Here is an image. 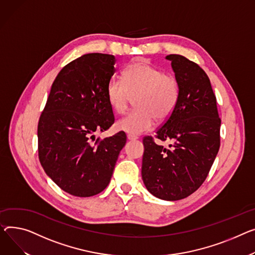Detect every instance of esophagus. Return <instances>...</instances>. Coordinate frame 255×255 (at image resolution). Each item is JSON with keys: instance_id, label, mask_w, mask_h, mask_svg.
<instances>
[{"instance_id": "esophagus-1", "label": "esophagus", "mask_w": 255, "mask_h": 255, "mask_svg": "<svg viewBox=\"0 0 255 255\" xmlns=\"http://www.w3.org/2000/svg\"><path fill=\"white\" fill-rule=\"evenodd\" d=\"M127 139L128 140H136L137 136H135V135H132V134H128L127 135Z\"/></svg>"}]
</instances>
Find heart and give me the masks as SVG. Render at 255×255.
<instances>
[{
    "instance_id": "1",
    "label": "heart",
    "mask_w": 255,
    "mask_h": 255,
    "mask_svg": "<svg viewBox=\"0 0 255 255\" xmlns=\"http://www.w3.org/2000/svg\"><path fill=\"white\" fill-rule=\"evenodd\" d=\"M179 85L172 75L163 74L144 59H136L123 71V81L113 79L107 87L109 104L117 114H124L131 97L137 96V110L117 122V128L130 134H140L154 126L155 118L164 121L175 109Z\"/></svg>"
}]
</instances>
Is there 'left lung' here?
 <instances>
[{"instance_id":"obj_1","label":"left lung","mask_w":255,"mask_h":255,"mask_svg":"<svg viewBox=\"0 0 255 255\" xmlns=\"http://www.w3.org/2000/svg\"><path fill=\"white\" fill-rule=\"evenodd\" d=\"M179 85L174 111L157 130L170 148L143 139L141 176L147 191L166 201L184 199L206 179L219 149L220 119L210 80L201 67L177 54L166 56Z\"/></svg>"}]
</instances>
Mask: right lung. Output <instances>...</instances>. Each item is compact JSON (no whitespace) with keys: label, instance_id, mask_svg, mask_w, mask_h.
I'll return each mask as SVG.
<instances>
[{"label":"right lung","instance_id":"obj_1","mask_svg":"<svg viewBox=\"0 0 255 255\" xmlns=\"http://www.w3.org/2000/svg\"><path fill=\"white\" fill-rule=\"evenodd\" d=\"M110 54H85L59 72L38 125L39 159L46 174L76 197H91L109 185L126 135L95 139L115 122L107 87L115 69Z\"/></svg>","mask_w":255,"mask_h":255}]
</instances>
